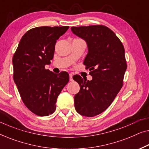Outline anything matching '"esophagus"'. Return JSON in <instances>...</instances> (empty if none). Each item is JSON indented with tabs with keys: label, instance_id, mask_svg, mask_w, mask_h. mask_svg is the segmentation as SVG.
<instances>
[{
	"label": "esophagus",
	"instance_id": "1",
	"mask_svg": "<svg viewBox=\"0 0 149 149\" xmlns=\"http://www.w3.org/2000/svg\"><path fill=\"white\" fill-rule=\"evenodd\" d=\"M69 77H70V81H73V79H72L73 74H72V73H70V74H69Z\"/></svg>",
	"mask_w": 149,
	"mask_h": 149
}]
</instances>
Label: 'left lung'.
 Segmentation results:
<instances>
[{
  "mask_svg": "<svg viewBox=\"0 0 149 149\" xmlns=\"http://www.w3.org/2000/svg\"><path fill=\"white\" fill-rule=\"evenodd\" d=\"M74 34L87 42L88 54L83 64L92 80L79 75L73 78L80 91L74 95L75 109L80 115L92 117L105 111L123 84L127 69L125 49L113 31L103 25L71 27Z\"/></svg>",
  "mask_w": 149,
  "mask_h": 149,
  "instance_id": "obj_1",
  "label": "left lung"
}]
</instances>
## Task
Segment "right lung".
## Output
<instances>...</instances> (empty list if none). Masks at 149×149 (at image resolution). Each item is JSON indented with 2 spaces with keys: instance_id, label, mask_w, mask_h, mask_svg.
Returning a JSON list of instances; mask_svg holds the SVG:
<instances>
[{
  "instance_id": "add662e5",
  "label": "right lung",
  "mask_w": 149,
  "mask_h": 149,
  "mask_svg": "<svg viewBox=\"0 0 149 149\" xmlns=\"http://www.w3.org/2000/svg\"><path fill=\"white\" fill-rule=\"evenodd\" d=\"M68 28H32L22 36L13 55V80L24 104L38 116L54 113L57 98L69 81L68 72L57 74L45 68L54 58L57 40Z\"/></svg>"
}]
</instances>
